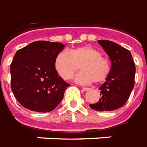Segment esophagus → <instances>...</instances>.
Returning a JSON list of instances; mask_svg holds the SVG:
<instances>
[{
  "mask_svg": "<svg viewBox=\"0 0 147 147\" xmlns=\"http://www.w3.org/2000/svg\"><path fill=\"white\" fill-rule=\"evenodd\" d=\"M82 89L84 90V91H88L90 88H87V87H82Z\"/></svg>",
  "mask_w": 147,
  "mask_h": 147,
  "instance_id": "1",
  "label": "esophagus"
}]
</instances>
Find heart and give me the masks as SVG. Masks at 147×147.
<instances>
[{
	"label": "heart",
	"instance_id": "1",
	"mask_svg": "<svg viewBox=\"0 0 147 147\" xmlns=\"http://www.w3.org/2000/svg\"><path fill=\"white\" fill-rule=\"evenodd\" d=\"M55 69L64 80H69L79 68L82 69L75 77L81 84L101 83L110 74L111 64L109 59L101 56L100 51L92 46H82L69 52L61 51L55 59Z\"/></svg>",
	"mask_w": 147,
	"mask_h": 147
}]
</instances>
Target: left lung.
Returning <instances> with one entry per match:
<instances>
[{
    "instance_id": "left-lung-1",
    "label": "left lung",
    "mask_w": 147,
    "mask_h": 147,
    "mask_svg": "<svg viewBox=\"0 0 147 147\" xmlns=\"http://www.w3.org/2000/svg\"><path fill=\"white\" fill-rule=\"evenodd\" d=\"M111 60L110 74L99 88L98 101L89 105L96 111H114L125 105L135 85V65L131 52L109 40H98Z\"/></svg>"
}]
</instances>
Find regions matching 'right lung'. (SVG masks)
Masks as SVG:
<instances>
[{"instance_id": "obj_1", "label": "right lung", "mask_w": 147, "mask_h": 147, "mask_svg": "<svg viewBox=\"0 0 147 147\" xmlns=\"http://www.w3.org/2000/svg\"><path fill=\"white\" fill-rule=\"evenodd\" d=\"M65 45L35 41L18 50L11 63V88L17 101L37 112H51L59 105L69 84L58 74L55 59Z\"/></svg>"}]
</instances>
